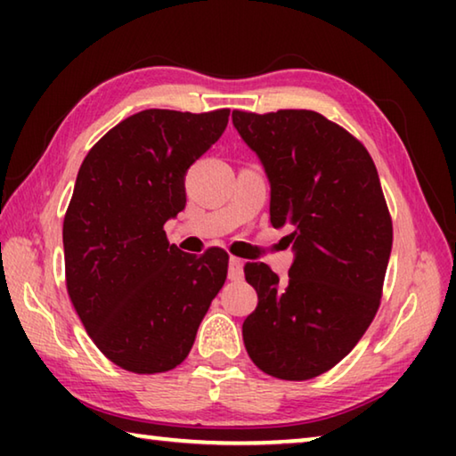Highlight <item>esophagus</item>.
<instances>
[{"mask_svg":"<svg viewBox=\"0 0 456 456\" xmlns=\"http://www.w3.org/2000/svg\"><path fill=\"white\" fill-rule=\"evenodd\" d=\"M243 277V261L237 257L229 259V280L231 281H239Z\"/></svg>","mask_w":456,"mask_h":456,"instance_id":"1","label":"esophagus"}]
</instances>
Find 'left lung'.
I'll return each instance as SVG.
<instances>
[{
    "label": "left lung",
    "mask_w": 456,
    "mask_h": 456,
    "mask_svg": "<svg viewBox=\"0 0 456 456\" xmlns=\"http://www.w3.org/2000/svg\"><path fill=\"white\" fill-rule=\"evenodd\" d=\"M231 118L265 168L269 221L293 243L288 283L265 264L245 265L259 299L245 348L269 376L310 380L348 356L380 305L392 251L380 179L364 144L318 112Z\"/></svg>",
    "instance_id": "8db88e82"
}]
</instances>
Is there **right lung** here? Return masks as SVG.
I'll list each match as a JSON object with an SVG mask.
<instances>
[{"mask_svg":"<svg viewBox=\"0 0 456 456\" xmlns=\"http://www.w3.org/2000/svg\"><path fill=\"white\" fill-rule=\"evenodd\" d=\"M229 110H142L100 138L76 176L64 217L66 285L92 342L136 374L189 356L227 277L229 256L168 245L184 209V175L225 133Z\"/></svg>","mask_w":456,"mask_h":456,"instance_id":"right-lung-1","label":"right lung"}]
</instances>
